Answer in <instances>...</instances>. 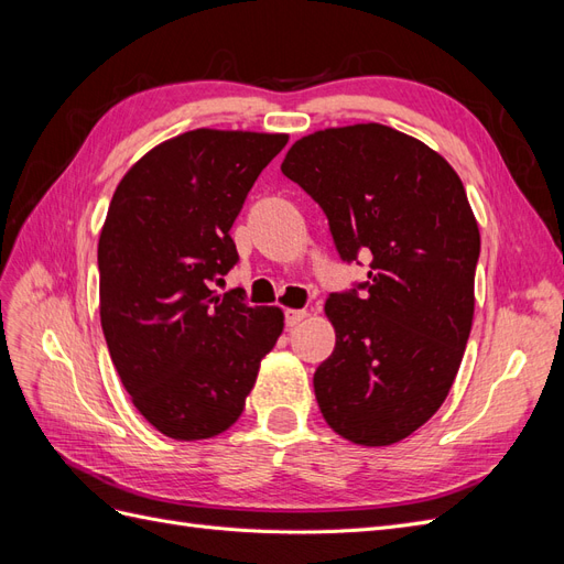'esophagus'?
Returning a JSON list of instances; mask_svg holds the SVG:
<instances>
[{
  "label": "esophagus",
  "instance_id": "34e87169",
  "mask_svg": "<svg viewBox=\"0 0 564 564\" xmlns=\"http://www.w3.org/2000/svg\"><path fill=\"white\" fill-rule=\"evenodd\" d=\"M303 317H305V311H286L284 313V324L289 329H292V327H296V324L303 322Z\"/></svg>",
  "mask_w": 564,
  "mask_h": 564
}]
</instances>
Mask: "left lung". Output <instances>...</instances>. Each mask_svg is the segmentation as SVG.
<instances>
[{"mask_svg":"<svg viewBox=\"0 0 564 564\" xmlns=\"http://www.w3.org/2000/svg\"><path fill=\"white\" fill-rule=\"evenodd\" d=\"M282 174L319 204L340 261L369 259L324 303L336 346L313 377L319 412L355 445H392L445 402L470 336L480 230L464 183L383 124L305 135Z\"/></svg>","mask_w":564,"mask_h":564,"instance_id":"8db88e82","label":"left lung"}]
</instances>
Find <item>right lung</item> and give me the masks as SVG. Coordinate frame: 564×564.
<instances>
[{
  "mask_svg": "<svg viewBox=\"0 0 564 564\" xmlns=\"http://www.w3.org/2000/svg\"><path fill=\"white\" fill-rule=\"evenodd\" d=\"M286 135L197 129L150 150L117 185L98 240L100 324L135 409L174 440L240 419L280 308H251L212 282L240 261L230 237Z\"/></svg>",
  "mask_w": 564,
  "mask_h": 564,
  "instance_id": "add662e5",
  "label": "right lung"
}]
</instances>
